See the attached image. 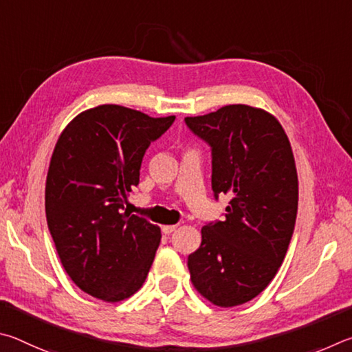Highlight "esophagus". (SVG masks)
<instances>
[{
	"mask_svg": "<svg viewBox=\"0 0 352 352\" xmlns=\"http://www.w3.org/2000/svg\"><path fill=\"white\" fill-rule=\"evenodd\" d=\"M176 229H177V226H164L162 232L165 233V235H170V233H173Z\"/></svg>",
	"mask_w": 352,
	"mask_h": 352,
	"instance_id": "obj_1",
	"label": "esophagus"
}]
</instances>
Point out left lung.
<instances>
[{
  "mask_svg": "<svg viewBox=\"0 0 352 352\" xmlns=\"http://www.w3.org/2000/svg\"><path fill=\"white\" fill-rule=\"evenodd\" d=\"M212 146V188L229 195L226 219L201 229L199 249L188 255L190 280L219 307L255 298L278 272L298 208V176L291 142L269 111L227 104L186 117Z\"/></svg>",
  "mask_w": 352,
  "mask_h": 352,
  "instance_id": "obj_1",
  "label": "left lung"
}]
</instances>
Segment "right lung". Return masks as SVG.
<instances>
[{
    "instance_id": "obj_1",
    "label": "right lung",
    "mask_w": 352,
    "mask_h": 352,
    "mask_svg": "<svg viewBox=\"0 0 352 352\" xmlns=\"http://www.w3.org/2000/svg\"><path fill=\"white\" fill-rule=\"evenodd\" d=\"M173 122L175 116L100 104L74 117L55 144L47 227L66 274L91 297L117 303L144 285L162 235L159 226L122 210L148 145Z\"/></svg>"
}]
</instances>
